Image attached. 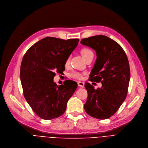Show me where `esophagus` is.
<instances>
[{
  "mask_svg": "<svg viewBox=\"0 0 148 148\" xmlns=\"http://www.w3.org/2000/svg\"><path fill=\"white\" fill-rule=\"evenodd\" d=\"M77 84L79 87H83L84 86V83L83 82H77Z\"/></svg>",
  "mask_w": 148,
  "mask_h": 148,
  "instance_id": "obj_1",
  "label": "esophagus"
}]
</instances>
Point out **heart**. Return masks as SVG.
<instances>
[{"label":"heart","instance_id":"b5f03b06","mask_svg":"<svg viewBox=\"0 0 148 148\" xmlns=\"http://www.w3.org/2000/svg\"><path fill=\"white\" fill-rule=\"evenodd\" d=\"M81 54L82 55V56L83 57V58L84 59V60H86V59L91 54H93V52L88 48H83L81 50ZM69 58H68V60H66V64H68V62H69ZM71 77L75 78V79H82L83 76H82V75L80 74V73L79 72H73L72 74H71Z\"/></svg>","mask_w":148,"mask_h":148}]
</instances>
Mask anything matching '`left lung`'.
<instances>
[{"label":"left lung","instance_id":"obj_1","mask_svg":"<svg viewBox=\"0 0 148 148\" xmlns=\"http://www.w3.org/2000/svg\"><path fill=\"white\" fill-rule=\"evenodd\" d=\"M80 43L93 49L97 55L88 80L102 84L97 89L90 83L84 84L88 95L84 110L96 119H107L119 109L127 95L130 69L127 55L119 44L105 36L84 38Z\"/></svg>","mask_w":148,"mask_h":148}]
</instances>
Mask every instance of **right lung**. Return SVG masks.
<instances>
[{
    "label": "right lung",
    "mask_w": 148,
    "mask_h": 148,
    "mask_svg": "<svg viewBox=\"0 0 148 148\" xmlns=\"http://www.w3.org/2000/svg\"><path fill=\"white\" fill-rule=\"evenodd\" d=\"M79 39L67 40L45 37L29 48L23 56L20 79L24 96L33 111L42 119L49 120L62 115L67 103L77 87L72 80L58 86L55 72L65 71L68 58Z\"/></svg>",
    "instance_id": "add662e5"
}]
</instances>
